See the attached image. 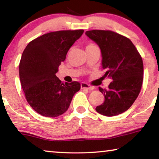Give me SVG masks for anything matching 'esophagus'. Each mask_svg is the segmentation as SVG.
<instances>
[{"mask_svg":"<svg viewBox=\"0 0 159 159\" xmlns=\"http://www.w3.org/2000/svg\"><path fill=\"white\" fill-rule=\"evenodd\" d=\"M80 88L82 89H89V90H93V89H94V87L93 86H91L90 85L86 84V83H81L80 84Z\"/></svg>","mask_w":159,"mask_h":159,"instance_id":"obj_1","label":"esophagus"}]
</instances>
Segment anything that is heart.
<instances>
[{"label":"heart","mask_w":159,"mask_h":159,"mask_svg":"<svg viewBox=\"0 0 159 159\" xmlns=\"http://www.w3.org/2000/svg\"><path fill=\"white\" fill-rule=\"evenodd\" d=\"M93 46H95V45H94V44H89V45H88V46H87V47H93Z\"/></svg>","instance_id":"heart-1"}]
</instances>
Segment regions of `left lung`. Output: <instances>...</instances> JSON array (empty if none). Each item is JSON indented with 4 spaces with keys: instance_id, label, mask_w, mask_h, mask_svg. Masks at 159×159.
<instances>
[{
    "instance_id": "1",
    "label": "left lung",
    "mask_w": 159,
    "mask_h": 159,
    "mask_svg": "<svg viewBox=\"0 0 159 159\" xmlns=\"http://www.w3.org/2000/svg\"><path fill=\"white\" fill-rule=\"evenodd\" d=\"M86 35L99 47L104 76L113 81L109 88H99L104 102L96 107L98 113L113 117L130 107L141 89L143 63L137 49L128 38L111 31L91 30Z\"/></svg>"
}]
</instances>
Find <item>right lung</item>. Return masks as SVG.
Wrapping results in <instances>:
<instances>
[{"label":"right lung","mask_w":159,"mask_h":159,"mask_svg":"<svg viewBox=\"0 0 159 159\" xmlns=\"http://www.w3.org/2000/svg\"><path fill=\"white\" fill-rule=\"evenodd\" d=\"M84 30H66L43 34L27 44L19 63V78L26 99L44 117H56L68 110L80 89L77 81L62 82L58 67Z\"/></svg>","instance_id":"add662e5"}]
</instances>
